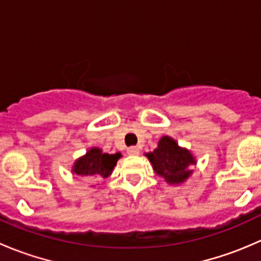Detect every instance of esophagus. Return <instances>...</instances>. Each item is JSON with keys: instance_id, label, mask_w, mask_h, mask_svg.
<instances>
[{"instance_id": "34e87169", "label": "esophagus", "mask_w": 261, "mask_h": 261, "mask_svg": "<svg viewBox=\"0 0 261 261\" xmlns=\"http://www.w3.org/2000/svg\"><path fill=\"white\" fill-rule=\"evenodd\" d=\"M140 152V149L138 146H131L127 149V154L128 155H138Z\"/></svg>"}]
</instances>
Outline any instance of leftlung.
I'll return each mask as SVG.
<instances>
[{
  "label": "left lung",
  "mask_w": 261,
  "mask_h": 261,
  "mask_svg": "<svg viewBox=\"0 0 261 261\" xmlns=\"http://www.w3.org/2000/svg\"><path fill=\"white\" fill-rule=\"evenodd\" d=\"M146 156L152 164L154 172L162 175L169 184H180L188 179L192 174L189 167L196 164V159L191 151L180 147L169 136H163L156 149L147 152Z\"/></svg>",
  "instance_id": "obj_1"
}]
</instances>
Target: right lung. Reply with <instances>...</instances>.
I'll list each match as a JSON object with an SVG mask.
<instances>
[{"instance_id": "1", "label": "right lung", "mask_w": 261, "mask_h": 261, "mask_svg": "<svg viewBox=\"0 0 261 261\" xmlns=\"http://www.w3.org/2000/svg\"><path fill=\"white\" fill-rule=\"evenodd\" d=\"M121 158L120 152L107 154L98 147H91L86 155L75 160L72 172L82 177H92L94 179H105L110 177L116 163Z\"/></svg>"}]
</instances>
